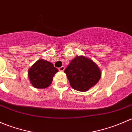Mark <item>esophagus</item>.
I'll list each match as a JSON object with an SVG mask.
<instances>
[{
	"mask_svg": "<svg viewBox=\"0 0 132 132\" xmlns=\"http://www.w3.org/2000/svg\"><path fill=\"white\" fill-rule=\"evenodd\" d=\"M59 70L60 71H63L64 70V66H62L61 67L59 68Z\"/></svg>",
	"mask_w": 132,
	"mask_h": 132,
	"instance_id": "34e87169",
	"label": "esophagus"
}]
</instances>
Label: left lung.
<instances>
[{
	"label": "left lung",
	"instance_id": "8db88e82",
	"mask_svg": "<svg viewBox=\"0 0 132 132\" xmlns=\"http://www.w3.org/2000/svg\"><path fill=\"white\" fill-rule=\"evenodd\" d=\"M64 72L73 89L86 91L99 81L101 71L92 60L84 56H77L70 62Z\"/></svg>",
	"mask_w": 132,
	"mask_h": 132
}]
</instances>
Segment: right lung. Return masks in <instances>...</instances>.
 <instances>
[{
  "instance_id": "right-lung-1",
  "label": "right lung",
  "mask_w": 132,
  "mask_h": 132,
  "mask_svg": "<svg viewBox=\"0 0 132 132\" xmlns=\"http://www.w3.org/2000/svg\"><path fill=\"white\" fill-rule=\"evenodd\" d=\"M58 71L52 63L43 59L38 60L28 72L32 85L36 88L44 89L52 83L53 77Z\"/></svg>"
}]
</instances>
